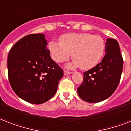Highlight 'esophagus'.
<instances>
[{"label":"esophagus","mask_w":131,"mask_h":131,"mask_svg":"<svg viewBox=\"0 0 131 131\" xmlns=\"http://www.w3.org/2000/svg\"><path fill=\"white\" fill-rule=\"evenodd\" d=\"M71 73V71H66V70L64 71V75H69V74Z\"/></svg>","instance_id":"34e87169"}]
</instances>
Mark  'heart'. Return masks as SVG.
Segmentation results:
<instances>
[{"instance_id":"b5f03b06","label":"heart","mask_w":131,"mask_h":131,"mask_svg":"<svg viewBox=\"0 0 131 131\" xmlns=\"http://www.w3.org/2000/svg\"><path fill=\"white\" fill-rule=\"evenodd\" d=\"M59 41L49 42L50 54L54 61L60 63L67 60L72 53L73 61L67 66L69 68L80 67L83 70L91 69L99 63L105 49L101 37L88 32L64 34Z\"/></svg>"}]
</instances>
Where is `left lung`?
Masks as SVG:
<instances>
[{
  "instance_id": "left-lung-1",
  "label": "left lung",
  "mask_w": 131,
  "mask_h": 131,
  "mask_svg": "<svg viewBox=\"0 0 131 131\" xmlns=\"http://www.w3.org/2000/svg\"><path fill=\"white\" fill-rule=\"evenodd\" d=\"M105 55L96 67L84 73L83 83L78 88V95L88 103L107 99L114 93L120 82L123 59L118 41L107 39Z\"/></svg>"
}]
</instances>
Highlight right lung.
Segmentation results:
<instances>
[{
    "mask_svg": "<svg viewBox=\"0 0 131 131\" xmlns=\"http://www.w3.org/2000/svg\"><path fill=\"white\" fill-rule=\"evenodd\" d=\"M43 34L24 37L11 47L7 58L12 89L21 99L41 104L57 91L63 70L51 59Z\"/></svg>",
    "mask_w": 131,
    "mask_h": 131,
    "instance_id": "obj_1",
    "label": "right lung"
}]
</instances>
